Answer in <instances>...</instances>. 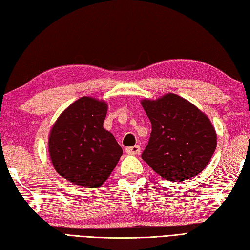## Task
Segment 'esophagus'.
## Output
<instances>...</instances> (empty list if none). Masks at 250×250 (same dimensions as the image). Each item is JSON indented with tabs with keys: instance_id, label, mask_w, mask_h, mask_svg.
<instances>
[{
	"instance_id": "obj_1",
	"label": "esophagus",
	"mask_w": 250,
	"mask_h": 250,
	"mask_svg": "<svg viewBox=\"0 0 250 250\" xmlns=\"http://www.w3.org/2000/svg\"><path fill=\"white\" fill-rule=\"evenodd\" d=\"M125 152L128 153V155H139V153L141 152V147H140V145L126 147Z\"/></svg>"
}]
</instances>
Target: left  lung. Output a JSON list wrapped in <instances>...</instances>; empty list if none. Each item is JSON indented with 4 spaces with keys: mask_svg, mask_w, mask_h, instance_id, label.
<instances>
[{
    "mask_svg": "<svg viewBox=\"0 0 250 250\" xmlns=\"http://www.w3.org/2000/svg\"><path fill=\"white\" fill-rule=\"evenodd\" d=\"M142 106L151 122L143 160L168 182L187 180L203 171L217 146L208 117L174 93L143 100Z\"/></svg>",
    "mask_w": 250,
    "mask_h": 250,
    "instance_id": "1",
    "label": "left lung"
}]
</instances>
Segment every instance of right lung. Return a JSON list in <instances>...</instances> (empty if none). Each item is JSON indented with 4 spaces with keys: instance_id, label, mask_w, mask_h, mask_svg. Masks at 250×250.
I'll return each instance as SVG.
<instances>
[{
    "instance_id": "add662e5",
    "label": "right lung",
    "mask_w": 250,
    "mask_h": 250,
    "mask_svg": "<svg viewBox=\"0 0 250 250\" xmlns=\"http://www.w3.org/2000/svg\"><path fill=\"white\" fill-rule=\"evenodd\" d=\"M107 104L90 97L75 101L50 131L49 155L63 178L98 188L108 178L122 155L114 135L103 128Z\"/></svg>"
}]
</instances>
